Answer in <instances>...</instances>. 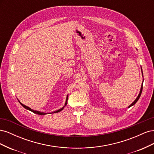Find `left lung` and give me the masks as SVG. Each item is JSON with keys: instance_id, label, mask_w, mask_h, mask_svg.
<instances>
[{"instance_id": "8db88e82", "label": "left lung", "mask_w": 154, "mask_h": 154, "mask_svg": "<svg viewBox=\"0 0 154 154\" xmlns=\"http://www.w3.org/2000/svg\"><path fill=\"white\" fill-rule=\"evenodd\" d=\"M141 70H142V69H141ZM142 73H143V71H142ZM142 90H143V85H141V90H140V92H139V95H138V96L137 97V98L135 100V101L133 102V103L130 105L129 106H128V108L129 107H130V106H133L134 105H135L136 104V102L138 101V100L139 99V97H140V96H141V92H142Z\"/></svg>"}]
</instances>
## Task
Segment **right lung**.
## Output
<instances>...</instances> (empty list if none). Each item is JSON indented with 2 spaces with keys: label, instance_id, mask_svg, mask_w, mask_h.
<instances>
[{
  "label": "right lung",
  "instance_id": "add662e5",
  "mask_svg": "<svg viewBox=\"0 0 154 154\" xmlns=\"http://www.w3.org/2000/svg\"><path fill=\"white\" fill-rule=\"evenodd\" d=\"M67 100H68V95L67 96L66 101V103H65V106H66V105H67ZM19 103L22 105V106L23 107H24L25 109H26L27 110H30V111L32 112H34V113H35V114H38V115H45V114H46V113L42 112H39V111H37V110H32V109H31V108H29V106H26V105H23L22 103H20V101H19ZM65 106H63L62 109H59V110H56V111L53 112H51V114H52V113H57V112H60V111L62 110L63 109V108L65 107Z\"/></svg>",
  "mask_w": 154,
  "mask_h": 154
}]
</instances>
